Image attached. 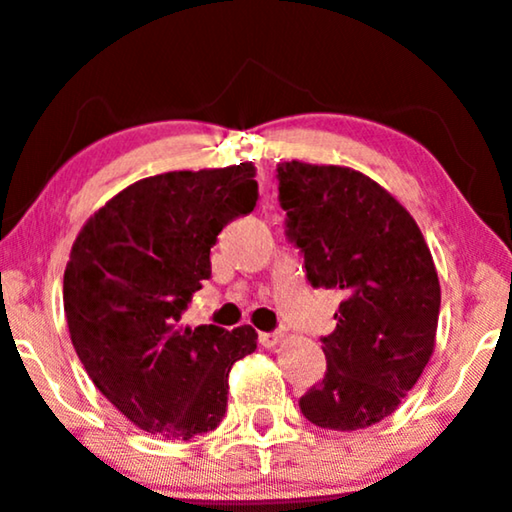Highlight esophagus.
I'll return each instance as SVG.
<instances>
[{
  "instance_id": "1",
  "label": "esophagus",
  "mask_w": 512,
  "mask_h": 512,
  "mask_svg": "<svg viewBox=\"0 0 512 512\" xmlns=\"http://www.w3.org/2000/svg\"><path fill=\"white\" fill-rule=\"evenodd\" d=\"M281 338H283L281 331H269V334H267V331H262V334H260V346L274 348V346H279Z\"/></svg>"
}]
</instances>
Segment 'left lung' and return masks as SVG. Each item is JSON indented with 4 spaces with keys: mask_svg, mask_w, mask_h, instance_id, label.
<instances>
[{
    "mask_svg": "<svg viewBox=\"0 0 512 512\" xmlns=\"http://www.w3.org/2000/svg\"><path fill=\"white\" fill-rule=\"evenodd\" d=\"M286 236L307 281L336 288L326 374L300 398L312 424L357 432L389 417L434 353L441 286L420 226L377 181L334 164L281 162Z\"/></svg>",
    "mask_w": 512,
    "mask_h": 512,
    "instance_id": "1",
    "label": "left lung"
}]
</instances>
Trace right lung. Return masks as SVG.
<instances>
[{
	"label": "right lung",
	"instance_id": "add662e5",
	"mask_svg": "<svg viewBox=\"0 0 512 512\" xmlns=\"http://www.w3.org/2000/svg\"><path fill=\"white\" fill-rule=\"evenodd\" d=\"M257 205L255 166L169 171L123 188L80 229L64 272L71 343L102 396L143 432L193 439L219 427L233 362L257 331L181 326L212 276L209 250Z\"/></svg>",
	"mask_w": 512,
	"mask_h": 512
}]
</instances>
